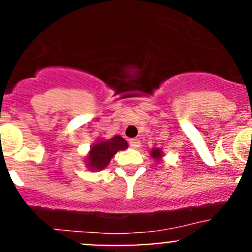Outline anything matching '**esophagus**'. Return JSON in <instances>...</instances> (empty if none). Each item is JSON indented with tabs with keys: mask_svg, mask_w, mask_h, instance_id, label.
I'll return each instance as SVG.
<instances>
[{
	"mask_svg": "<svg viewBox=\"0 0 252 252\" xmlns=\"http://www.w3.org/2000/svg\"><path fill=\"white\" fill-rule=\"evenodd\" d=\"M129 145H130V147H133V149H138V147H140V141H139L138 139H130V140H129Z\"/></svg>",
	"mask_w": 252,
	"mask_h": 252,
	"instance_id": "1",
	"label": "esophagus"
}]
</instances>
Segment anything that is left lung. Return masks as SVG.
<instances>
[{"label":"left lung","instance_id":"1","mask_svg":"<svg viewBox=\"0 0 252 252\" xmlns=\"http://www.w3.org/2000/svg\"><path fill=\"white\" fill-rule=\"evenodd\" d=\"M162 156H163V154H162L161 149L151 150V157H152V158L156 159V161H159V159L162 158Z\"/></svg>","mask_w":252,"mask_h":252}]
</instances>
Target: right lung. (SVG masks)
<instances>
[{
  "mask_svg": "<svg viewBox=\"0 0 252 252\" xmlns=\"http://www.w3.org/2000/svg\"><path fill=\"white\" fill-rule=\"evenodd\" d=\"M128 142L122 136L116 135L110 140L97 141L91 146L90 152L86 156L85 163L90 171H101L110 163L111 158L121 150H126Z\"/></svg>",
  "mask_w": 252,
  "mask_h": 252,
  "instance_id": "right-lung-1",
  "label": "right lung"
}]
</instances>
